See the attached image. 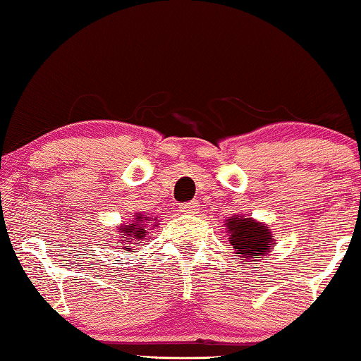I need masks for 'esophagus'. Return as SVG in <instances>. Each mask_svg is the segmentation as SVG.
I'll list each match as a JSON object with an SVG mask.
<instances>
[{
    "instance_id": "esophagus-1",
    "label": "esophagus",
    "mask_w": 361,
    "mask_h": 361,
    "mask_svg": "<svg viewBox=\"0 0 361 361\" xmlns=\"http://www.w3.org/2000/svg\"><path fill=\"white\" fill-rule=\"evenodd\" d=\"M199 210V202H185L180 205V212H184L187 215H194Z\"/></svg>"
}]
</instances>
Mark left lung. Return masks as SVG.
I'll return each instance as SVG.
<instances>
[{
	"instance_id": "1",
	"label": "left lung",
	"mask_w": 361,
	"mask_h": 361,
	"mask_svg": "<svg viewBox=\"0 0 361 361\" xmlns=\"http://www.w3.org/2000/svg\"><path fill=\"white\" fill-rule=\"evenodd\" d=\"M225 225L228 226L230 248H233L235 255L243 258L246 264L253 263L255 258H263L271 250L269 245H274L268 226L258 221L235 216L226 220Z\"/></svg>"
}]
</instances>
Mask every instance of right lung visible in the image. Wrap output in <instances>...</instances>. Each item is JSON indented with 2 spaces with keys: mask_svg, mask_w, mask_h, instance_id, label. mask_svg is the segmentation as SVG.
I'll list each match as a JSON object with an SVG mask.
<instances>
[{
  "mask_svg": "<svg viewBox=\"0 0 361 361\" xmlns=\"http://www.w3.org/2000/svg\"><path fill=\"white\" fill-rule=\"evenodd\" d=\"M145 219L147 220L146 224H151V221H152V220L147 219V216H145ZM135 220H136L135 225H126L125 228H120L121 230L120 233H125V236H123V238H126V240H121V243H125V241H140V240L145 238V235L147 233V231H146L145 226H142V216L140 215ZM123 248L126 250V253H130V251H131L130 248H128V246H123Z\"/></svg>",
  "mask_w": 361,
  "mask_h": 361,
  "instance_id": "1",
  "label": "right lung"
}]
</instances>
